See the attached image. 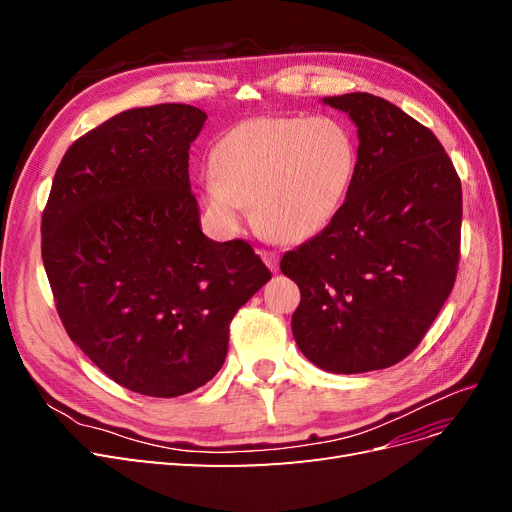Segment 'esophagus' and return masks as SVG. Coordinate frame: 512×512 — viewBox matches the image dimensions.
<instances>
[{"label": "esophagus", "instance_id": "obj_1", "mask_svg": "<svg viewBox=\"0 0 512 512\" xmlns=\"http://www.w3.org/2000/svg\"><path fill=\"white\" fill-rule=\"evenodd\" d=\"M260 256H262V260H265V265H267L271 271H277V262H280V258H277L275 252H271V250H260Z\"/></svg>", "mask_w": 512, "mask_h": 512}]
</instances>
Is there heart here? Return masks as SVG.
<instances>
[{
    "label": "heart",
    "mask_w": 512,
    "mask_h": 512,
    "mask_svg": "<svg viewBox=\"0 0 512 512\" xmlns=\"http://www.w3.org/2000/svg\"><path fill=\"white\" fill-rule=\"evenodd\" d=\"M359 166L352 132L335 117H256L222 136L205 175L215 224L237 232L247 205L260 230L301 243L327 228L346 205Z\"/></svg>",
    "instance_id": "1"
}]
</instances>
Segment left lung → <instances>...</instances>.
Instances as JSON below:
<instances>
[{"mask_svg": "<svg viewBox=\"0 0 512 512\" xmlns=\"http://www.w3.org/2000/svg\"><path fill=\"white\" fill-rule=\"evenodd\" d=\"M359 128L346 205L280 269L301 290L292 335L333 374L391 367L421 344L451 294L461 181L429 128L371 94L324 98Z\"/></svg>", "mask_w": 512, "mask_h": 512, "instance_id": "1", "label": "left lung"}]
</instances>
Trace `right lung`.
Listing matches in <instances>:
<instances>
[{"label": "right lung", "mask_w": 512, "mask_h": 512, "mask_svg": "<svg viewBox=\"0 0 512 512\" xmlns=\"http://www.w3.org/2000/svg\"><path fill=\"white\" fill-rule=\"evenodd\" d=\"M190 104L123 111L74 141L42 213V262L72 342L104 374L179 397L224 365L239 307L271 280L252 245L200 230Z\"/></svg>", "instance_id": "obj_1"}]
</instances>
